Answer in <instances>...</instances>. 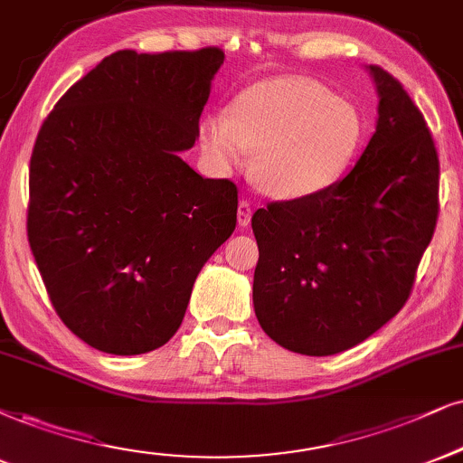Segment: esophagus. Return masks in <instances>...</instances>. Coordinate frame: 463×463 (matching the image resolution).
I'll return each mask as SVG.
<instances>
[{
    "mask_svg": "<svg viewBox=\"0 0 463 463\" xmlns=\"http://www.w3.org/2000/svg\"><path fill=\"white\" fill-rule=\"evenodd\" d=\"M251 220V204L250 201H239V209H237V222L239 226L245 228Z\"/></svg>",
    "mask_w": 463,
    "mask_h": 463,
    "instance_id": "esophagus-1",
    "label": "esophagus"
}]
</instances>
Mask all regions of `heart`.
<instances>
[{
	"label": "heart",
	"mask_w": 463,
	"mask_h": 463,
	"mask_svg": "<svg viewBox=\"0 0 463 463\" xmlns=\"http://www.w3.org/2000/svg\"><path fill=\"white\" fill-rule=\"evenodd\" d=\"M361 115L326 87L306 79L251 85L231 115H209L201 143L218 171L241 166L254 154L251 177L278 198H303L329 188L348 168L363 140Z\"/></svg>",
	"instance_id": "b5f03b06"
}]
</instances>
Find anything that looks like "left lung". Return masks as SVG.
I'll return each mask as SVG.
<instances>
[{"label":"left lung","instance_id":"8db88e82","mask_svg":"<svg viewBox=\"0 0 463 463\" xmlns=\"http://www.w3.org/2000/svg\"><path fill=\"white\" fill-rule=\"evenodd\" d=\"M367 70L378 121L353 171L251 215L256 318L292 353H344L387 325L411 297L436 231L440 164L430 128L400 80Z\"/></svg>","mask_w":463,"mask_h":463}]
</instances>
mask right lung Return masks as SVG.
<instances>
[{
	"mask_svg": "<svg viewBox=\"0 0 463 463\" xmlns=\"http://www.w3.org/2000/svg\"><path fill=\"white\" fill-rule=\"evenodd\" d=\"M224 63L117 51L60 98L29 162V248L63 325L143 354L177 333L192 286L237 224V185L181 160Z\"/></svg>",
	"mask_w": 463,
	"mask_h": 463,
	"instance_id": "right-lung-1",
	"label": "right lung"
}]
</instances>
